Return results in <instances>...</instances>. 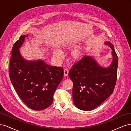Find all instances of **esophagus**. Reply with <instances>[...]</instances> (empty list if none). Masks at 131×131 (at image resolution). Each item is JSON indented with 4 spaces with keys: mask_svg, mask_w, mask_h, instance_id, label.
<instances>
[{
    "mask_svg": "<svg viewBox=\"0 0 131 131\" xmlns=\"http://www.w3.org/2000/svg\"><path fill=\"white\" fill-rule=\"evenodd\" d=\"M68 73H69L68 70H67V69H65L64 70V77H67V75H68Z\"/></svg>",
    "mask_w": 131,
    "mask_h": 131,
    "instance_id": "1",
    "label": "esophagus"
}]
</instances>
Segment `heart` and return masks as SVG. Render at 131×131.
Instances as JSON below:
<instances>
[{
  "mask_svg": "<svg viewBox=\"0 0 131 131\" xmlns=\"http://www.w3.org/2000/svg\"><path fill=\"white\" fill-rule=\"evenodd\" d=\"M86 50L82 47H77L70 53V59L74 63H78L82 61L86 55ZM53 56L57 59L62 58V53L58 49H55L53 51Z\"/></svg>",
  "mask_w": 131,
  "mask_h": 131,
  "instance_id": "1",
  "label": "heart"
}]
</instances>
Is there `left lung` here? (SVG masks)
<instances>
[{
  "mask_svg": "<svg viewBox=\"0 0 131 131\" xmlns=\"http://www.w3.org/2000/svg\"><path fill=\"white\" fill-rule=\"evenodd\" d=\"M112 49V61L109 66L101 65L95 57L85 56L69 70L73 82L74 104L78 109L92 110L104 102L113 92L116 82L118 57L112 43L104 42Z\"/></svg>",
  "mask_w": 131,
  "mask_h": 131,
  "instance_id": "obj_1",
  "label": "left lung"
}]
</instances>
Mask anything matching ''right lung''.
Segmentation results:
<instances>
[{
    "instance_id": "1",
    "label": "right lung",
    "mask_w": 131,
    "mask_h": 131,
    "mask_svg": "<svg viewBox=\"0 0 131 131\" xmlns=\"http://www.w3.org/2000/svg\"><path fill=\"white\" fill-rule=\"evenodd\" d=\"M28 35H23L15 43L11 52L9 75L15 91L31 109H46L53 102V94L63 77L62 67L49 65L42 59L27 60L19 49Z\"/></svg>"
}]
</instances>
